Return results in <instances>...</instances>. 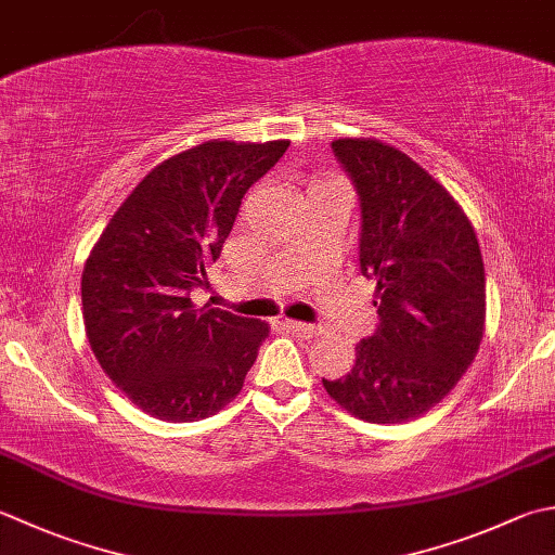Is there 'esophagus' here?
<instances>
[{"label":"esophagus","mask_w":555,"mask_h":555,"mask_svg":"<svg viewBox=\"0 0 555 555\" xmlns=\"http://www.w3.org/2000/svg\"><path fill=\"white\" fill-rule=\"evenodd\" d=\"M286 327L300 336V339H314V336L322 334V327L320 324H308V322H286Z\"/></svg>","instance_id":"1"}]
</instances>
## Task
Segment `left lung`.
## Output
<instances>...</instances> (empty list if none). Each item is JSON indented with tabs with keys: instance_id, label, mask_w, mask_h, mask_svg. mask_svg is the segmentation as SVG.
Masks as SVG:
<instances>
[{
	"instance_id": "8db88e82",
	"label": "left lung",
	"mask_w": 555,
	"mask_h": 555,
	"mask_svg": "<svg viewBox=\"0 0 555 555\" xmlns=\"http://www.w3.org/2000/svg\"><path fill=\"white\" fill-rule=\"evenodd\" d=\"M332 151L361 199V271L379 324L356 344L351 373L322 379L356 418L404 423L450 395L483 339L486 274L474 225L452 194L379 139Z\"/></svg>"
}]
</instances>
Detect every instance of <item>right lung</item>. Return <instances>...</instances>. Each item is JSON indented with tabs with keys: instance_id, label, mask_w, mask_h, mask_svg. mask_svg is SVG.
<instances>
[{
	"instance_id": "1",
	"label": "right lung",
	"mask_w": 555,
	"mask_h": 555,
	"mask_svg": "<svg viewBox=\"0 0 555 555\" xmlns=\"http://www.w3.org/2000/svg\"><path fill=\"white\" fill-rule=\"evenodd\" d=\"M291 141H204L141 180L98 237L81 274L83 324L105 375L170 423L214 416L243 389L269 327L197 308L245 192Z\"/></svg>"
}]
</instances>
